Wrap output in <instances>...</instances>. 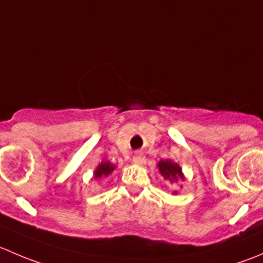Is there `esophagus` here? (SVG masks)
I'll return each mask as SVG.
<instances>
[{"label":"esophagus","mask_w":263,"mask_h":263,"mask_svg":"<svg viewBox=\"0 0 263 263\" xmlns=\"http://www.w3.org/2000/svg\"><path fill=\"white\" fill-rule=\"evenodd\" d=\"M132 163L136 164V165H145L146 164V158L144 155H136L132 159Z\"/></svg>","instance_id":"34e87169"}]
</instances>
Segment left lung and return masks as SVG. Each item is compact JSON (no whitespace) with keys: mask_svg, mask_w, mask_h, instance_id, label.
I'll use <instances>...</instances> for the list:
<instances>
[{"mask_svg":"<svg viewBox=\"0 0 263 263\" xmlns=\"http://www.w3.org/2000/svg\"><path fill=\"white\" fill-rule=\"evenodd\" d=\"M158 169L161 178H163L164 181L171 182L172 184L177 182H183L185 179L184 174H183L182 172L181 165H179L178 163H176V161L171 160V159H165V160L161 159V160L158 163ZM172 193H173V195H177L178 192H177V191H173Z\"/></svg>","mask_w":263,"mask_h":263,"instance_id":"1","label":"left lung"}]
</instances>
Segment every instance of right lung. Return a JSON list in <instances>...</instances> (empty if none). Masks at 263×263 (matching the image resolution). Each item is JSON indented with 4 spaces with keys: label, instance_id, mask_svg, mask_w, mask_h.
Returning a JSON list of instances; mask_svg holds the SVG:
<instances>
[{
    "label": "right lung",
    "instance_id": "1",
    "mask_svg": "<svg viewBox=\"0 0 263 263\" xmlns=\"http://www.w3.org/2000/svg\"><path fill=\"white\" fill-rule=\"evenodd\" d=\"M115 169H116L115 164H112L109 160H107V159H103V160L98 164L97 168H95L94 179L107 178V177H109L110 174L115 172Z\"/></svg>",
    "mask_w": 263,
    "mask_h": 263
}]
</instances>
